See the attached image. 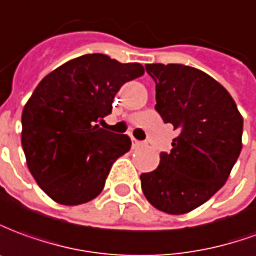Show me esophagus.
I'll return each mask as SVG.
<instances>
[{
	"label": "esophagus",
	"mask_w": 256,
	"mask_h": 256,
	"mask_svg": "<svg viewBox=\"0 0 256 256\" xmlns=\"http://www.w3.org/2000/svg\"><path fill=\"white\" fill-rule=\"evenodd\" d=\"M132 144H134V148H138V146L142 144V142H140V140H136V139H132Z\"/></svg>",
	"instance_id": "obj_1"
}]
</instances>
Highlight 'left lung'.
<instances>
[{
  "instance_id": "left-lung-1",
  "label": "left lung",
  "mask_w": 256,
  "mask_h": 256,
  "mask_svg": "<svg viewBox=\"0 0 256 256\" xmlns=\"http://www.w3.org/2000/svg\"><path fill=\"white\" fill-rule=\"evenodd\" d=\"M156 82V110L178 135L160 166L140 175L143 194L157 210L180 215L215 194L241 152L242 117L218 81L184 64H146Z\"/></svg>"
}]
</instances>
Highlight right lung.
<instances>
[{
    "label": "right lung",
    "instance_id": "1",
    "mask_svg": "<svg viewBox=\"0 0 256 256\" xmlns=\"http://www.w3.org/2000/svg\"><path fill=\"white\" fill-rule=\"evenodd\" d=\"M144 73L139 63L103 54L68 60L42 78L22 114V146L38 186L63 206L100 194L131 139L95 122L112 113L120 88Z\"/></svg>",
    "mask_w": 256,
    "mask_h": 256
}]
</instances>
